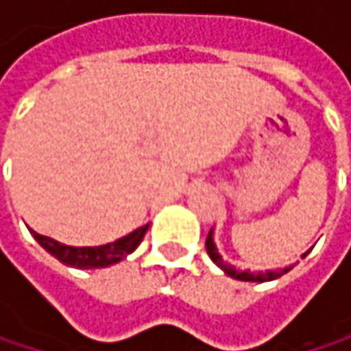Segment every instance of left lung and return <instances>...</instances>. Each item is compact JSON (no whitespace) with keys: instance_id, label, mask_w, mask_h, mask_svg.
I'll list each match as a JSON object with an SVG mask.
<instances>
[{"instance_id":"1","label":"left lung","mask_w":351,"mask_h":351,"mask_svg":"<svg viewBox=\"0 0 351 351\" xmlns=\"http://www.w3.org/2000/svg\"><path fill=\"white\" fill-rule=\"evenodd\" d=\"M205 247H207V254H209V258L221 268V270H226V274H230L232 278H238V280H247V282H264V280H274V278H278V276H282V274H287L291 268H282V270H270V272H266V274H252V272H242V270H238L236 266H232V264H228V262H223V258L217 254V247L213 244V230H209V236H207V240H205Z\"/></svg>"}]
</instances>
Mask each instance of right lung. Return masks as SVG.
<instances>
[{
  "instance_id": "add662e5",
  "label": "right lung",
  "mask_w": 351,
  "mask_h": 351,
  "mask_svg": "<svg viewBox=\"0 0 351 351\" xmlns=\"http://www.w3.org/2000/svg\"><path fill=\"white\" fill-rule=\"evenodd\" d=\"M146 232H148V226H142V228L134 230L132 234H128V236H123L111 244L93 245V247H73V245L58 244L56 240H52L48 236H40L36 232H32V236L48 254H52L54 258H58L66 266H73V268H106V266H111V264L123 260L128 254H132L144 240Z\"/></svg>"
}]
</instances>
